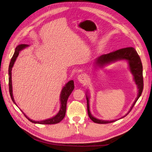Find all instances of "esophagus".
<instances>
[{
  "instance_id": "obj_1",
  "label": "esophagus",
  "mask_w": 152,
  "mask_h": 152,
  "mask_svg": "<svg viewBox=\"0 0 152 152\" xmlns=\"http://www.w3.org/2000/svg\"><path fill=\"white\" fill-rule=\"evenodd\" d=\"M77 80H79V82H80V83L85 84L86 82H87V76L85 74H80V75H79V76H78Z\"/></svg>"
}]
</instances>
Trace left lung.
Returning <instances> with one entry per match:
<instances>
[{"label": "left lung", "instance_id": "1", "mask_svg": "<svg viewBox=\"0 0 152 152\" xmlns=\"http://www.w3.org/2000/svg\"><path fill=\"white\" fill-rule=\"evenodd\" d=\"M118 60H126L129 63V66L130 71L134 77V80L136 84L137 85V89H138V93H137V96L133 103L132 107L130 108V110L125 115L121 117L122 118L125 117L127 115L131 112V110L134 107L135 103L140 97L141 93L143 89V77H142V66L141 59L139 56L138 54L136 52V50L134 48H126L115 50L113 52H112L108 54H106L102 55V56L98 57L95 60V65L94 66H99L102 68L107 64L110 63H113ZM86 99H87V112H88V115L89 118L93 121L94 122L97 124H108L113 122L117 120L113 121H103L100 120V119L96 118L94 117L92 115V114L90 112L89 109V96L87 95L86 93Z\"/></svg>", "mask_w": 152, "mask_h": 152}]
</instances>
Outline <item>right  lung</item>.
<instances>
[{
  "instance_id": "1",
  "label": "right lung",
  "mask_w": 152,
  "mask_h": 152,
  "mask_svg": "<svg viewBox=\"0 0 152 152\" xmlns=\"http://www.w3.org/2000/svg\"><path fill=\"white\" fill-rule=\"evenodd\" d=\"M27 47H28V45H27V44H20V45H18V46L15 49V53H14L13 56L11 59L10 66H9V89H10V96H11V98L12 99V101L16 105V104L15 99H14L13 94H12V77H11L12 68L14 65V64H15V62L16 61V58H18V55H19L20 52L21 50L24 49L25 48H26ZM73 89H74V82H73V80L69 81L65 84V86L63 87V88L62 89L61 94H60V103H61L60 110H59V111L58 112V113L56 115L51 117V118L46 119V120L41 121H32L31 119H30V118L27 117L21 110V112H23V113L24 114L25 117L28 119V121H30L31 122H33L34 124H54L59 123V122H61L63 120L64 117H65V116L66 110L67 100H68L69 96L71 94L72 92L73 91Z\"/></svg>"
}]
</instances>
